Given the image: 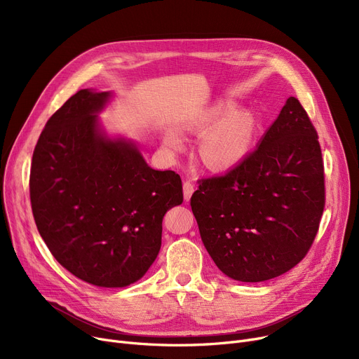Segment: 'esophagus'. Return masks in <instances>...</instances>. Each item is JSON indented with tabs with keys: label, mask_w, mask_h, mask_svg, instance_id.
Listing matches in <instances>:
<instances>
[{
	"label": "esophagus",
	"mask_w": 359,
	"mask_h": 359,
	"mask_svg": "<svg viewBox=\"0 0 359 359\" xmlns=\"http://www.w3.org/2000/svg\"><path fill=\"white\" fill-rule=\"evenodd\" d=\"M195 191V184L191 180H186L183 183V195H184V201H189L192 194Z\"/></svg>",
	"instance_id": "obj_1"
}]
</instances>
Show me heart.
<instances>
[{
	"mask_svg": "<svg viewBox=\"0 0 359 359\" xmlns=\"http://www.w3.org/2000/svg\"><path fill=\"white\" fill-rule=\"evenodd\" d=\"M231 104L219 103L191 122V129L204 132L199 144L202 161L211 168H229L248 156L253 144L257 122L248 109H231ZM164 144L173 151L183 148V140L179 132L168 129L164 135Z\"/></svg>",
	"mask_w": 359,
	"mask_h": 359,
	"instance_id": "heart-1",
	"label": "heart"
}]
</instances>
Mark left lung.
Masks as SVG:
<instances>
[{"label":"left lung","mask_w":359,"mask_h":359,"mask_svg":"<svg viewBox=\"0 0 359 359\" xmlns=\"http://www.w3.org/2000/svg\"><path fill=\"white\" fill-rule=\"evenodd\" d=\"M325 201L317 130L298 99L290 97L253 153L225 175L199 180L191 206L219 271L262 282L306 257Z\"/></svg>","instance_id":"obj_1"}]
</instances>
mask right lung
<instances>
[{
  "instance_id": "add662e5",
  "label": "right lung",
  "mask_w": 359,
  "mask_h": 359,
  "mask_svg": "<svg viewBox=\"0 0 359 359\" xmlns=\"http://www.w3.org/2000/svg\"><path fill=\"white\" fill-rule=\"evenodd\" d=\"M110 93L80 90L45 125L33 151L30 202L48 249L74 276L122 288L160 248L163 217L183 202L173 170L151 168L135 144L107 138L97 113Z\"/></svg>"
}]
</instances>
